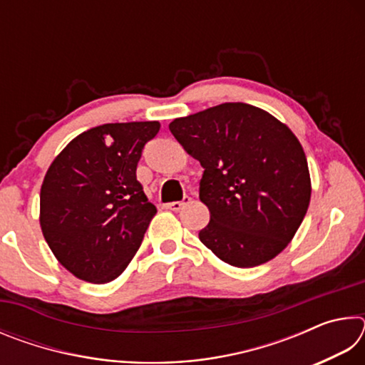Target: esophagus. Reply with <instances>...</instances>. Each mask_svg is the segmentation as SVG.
Returning <instances> with one entry per match:
<instances>
[{"instance_id": "esophagus-1", "label": "esophagus", "mask_w": 365, "mask_h": 365, "mask_svg": "<svg viewBox=\"0 0 365 365\" xmlns=\"http://www.w3.org/2000/svg\"><path fill=\"white\" fill-rule=\"evenodd\" d=\"M191 201V197L190 196H183V200L182 201H174V202H169L168 205V209H170V211H180V209L183 207V206H187L188 202Z\"/></svg>"}]
</instances>
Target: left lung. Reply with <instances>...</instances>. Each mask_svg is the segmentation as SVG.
I'll return each mask as SVG.
<instances>
[{
    "instance_id": "left-lung-1",
    "label": "left lung",
    "mask_w": 365,
    "mask_h": 365,
    "mask_svg": "<svg viewBox=\"0 0 365 365\" xmlns=\"http://www.w3.org/2000/svg\"><path fill=\"white\" fill-rule=\"evenodd\" d=\"M200 160V200L211 220L201 243L235 267H256L287 248L311 201L304 150L285 123L246 103H224L169 123Z\"/></svg>"
}]
</instances>
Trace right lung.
<instances>
[{
	"label": "right lung",
	"instance_id": "add662e5",
	"mask_svg": "<svg viewBox=\"0 0 365 365\" xmlns=\"http://www.w3.org/2000/svg\"><path fill=\"white\" fill-rule=\"evenodd\" d=\"M160 123H104L80 133L46 170L40 227L59 264L90 283L117 279L156 214L137 180L143 146Z\"/></svg>",
	"mask_w": 365,
	"mask_h": 365
}]
</instances>
